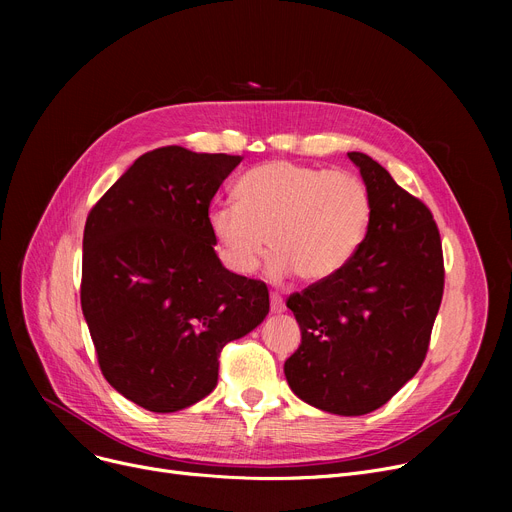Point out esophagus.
Instances as JSON below:
<instances>
[{
    "instance_id": "1",
    "label": "esophagus",
    "mask_w": 512,
    "mask_h": 512,
    "mask_svg": "<svg viewBox=\"0 0 512 512\" xmlns=\"http://www.w3.org/2000/svg\"><path fill=\"white\" fill-rule=\"evenodd\" d=\"M270 299H272V305H270V307H272V313H282V311L286 309L284 299L280 297L278 292H272V297H270Z\"/></svg>"
}]
</instances>
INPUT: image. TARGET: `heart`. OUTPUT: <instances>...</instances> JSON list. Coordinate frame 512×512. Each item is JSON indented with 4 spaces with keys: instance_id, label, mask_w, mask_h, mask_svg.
Returning <instances> with one entry per match:
<instances>
[{
    "instance_id": "obj_1",
    "label": "heart",
    "mask_w": 512,
    "mask_h": 512,
    "mask_svg": "<svg viewBox=\"0 0 512 512\" xmlns=\"http://www.w3.org/2000/svg\"><path fill=\"white\" fill-rule=\"evenodd\" d=\"M236 205L209 211V232L222 263L247 276L270 253V276L305 282L334 276L353 259L369 224V193L351 172H326L286 159L242 174Z\"/></svg>"
}]
</instances>
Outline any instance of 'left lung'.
Masks as SVG:
<instances>
[{"mask_svg":"<svg viewBox=\"0 0 512 512\" xmlns=\"http://www.w3.org/2000/svg\"><path fill=\"white\" fill-rule=\"evenodd\" d=\"M369 193V226L340 272L292 292L301 346L284 363L301 400L334 415L380 409L425 361L444 294L440 230L378 161L348 153Z\"/></svg>","mask_w":512,"mask_h":512,"instance_id":"8db88e82","label":"left lung"}]
</instances>
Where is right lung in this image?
I'll return each instance as SVG.
<instances>
[{
	"mask_svg": "<svg viewBox=\"0 0 512 512\" xmlns=\"http://www.w3.org/2000/svg\"><path fill=\"white\" fill-rule=\"evenodd\" d=\"M240 155L159 147L89 211L80 305L103 378L153 413L195 405L218 384L220 353L270 311L265 282L213 251L209 203Z\"/></svg>",
	"mask_w": 512,
	"mask_h": 512,
	"instance_id": "obj_1",
	"label": "right lung"
}]
</instances>
